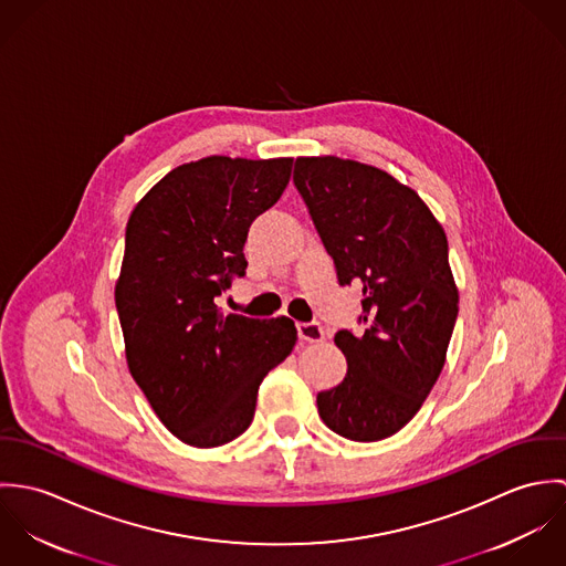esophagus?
<instances>
[{"label": "esophagus", "instance_id": "34e87169", "mask_svg": "<svg viewBox=\"0 0 566 566\" xmlns=\"http://www.w3.org/2000/svg\"><path fill=\"white\" fill-rule=\"evenodd\" d=\"M298 337L305 342H323L324 328L321 323H301L298 324Z\"/></svg>", "mask_w": 566, "mask_h": 566}]
</instances>
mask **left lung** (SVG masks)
<instances>
[{
    "instance_id": "8db88e82",
    "label": "left lung",
    "mask_w": 566,
    "mask_h": 566,
    "mask_svg": "<svg viewBox=\"0 0 566 566\" xmlns=\"http://www.w3.org/2000/svg\"><path fill=\"white\" fill-rule=\"evenodd\" d=\"M307 202L339 285L361 287V335L335 333L348 370L318 392L324 424L355 442L395 436L429 397L447 361L458 285L442 224L388 171L339 157H298Z\"/></svg>"
}]
</instances>
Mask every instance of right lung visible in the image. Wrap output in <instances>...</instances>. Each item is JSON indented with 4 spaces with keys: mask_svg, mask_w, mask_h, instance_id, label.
<instances>
[{
    "mask_svg": "<svg viewBox=\"0 0 566 566\" xmlns=\"http://www.w3.org/2000/svg\"><path fill=\"white\" fill-rule=\"evenodd\" d=\"M292 157L182 163L135 205L115 283L126 364L163 424L211 449L252 422L263 377L294 348L285 316L256 321L218 310L243 276V243L292 176Z\"/></svg>",
    "mask_w": 566,
    "mask_h": 566,
    "instance_id": "1",
    "label": "right lung"
}]
</instances>
